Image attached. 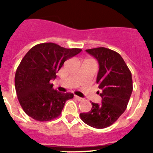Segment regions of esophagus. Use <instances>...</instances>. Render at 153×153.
I'll list each match as a JSON object with an SVG mask.
<instances>
[{"mask_svg":"<svg viewBox=\"0 0 153 153\" xmlns=\"http://www.w3.org/2000/svg\"><path fill=\"white\" fill-rule=\"evenodd\" d=\"M75 98L77 100V101H83V100H84L82 98H80V97L77 96V95H75Z\"/></svg>","mask_w":153,"mask_h":153,"instance_id":"34e87169","label":"esophagus"}]
</instances>
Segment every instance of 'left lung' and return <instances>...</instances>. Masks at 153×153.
<instances>
[{"label": "left lung", "instance_id": "8db88e82", "mask_svg": "<svg viewBox=\"0 0 153 153\" xmlns=\"http://www.w3.org/2000/svg\"><path fill=\"white\" fill-rule=\"evenodd\" d=\"M86 51L99 64L96 82L102 90V102H92L91 110L81 113L80 117L89 126L104 129L114 124L126 109L132 92V74L118 52L105 47Z\"/></svg>", "mask_w": 153, "mask_h": 153}]
</instances>
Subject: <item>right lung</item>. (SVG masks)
<instances>
[{"label":"right lung","mask_w":153,"mask_h":153,"mask_svg":"<svg viewBox=\"0 0 153 153\" xmlns=\"http://www.w3.org/2000/svg\"><path fill=\"white\" fill-rule=\"evenodd\" d=\"M82 49H67L53 43H43L31 48L17 68L15 86L21 107L38 121H49L61 115L71 92L62 93L52 88L50 81L69 58Z\"/></svg>","instance_id":"1"}]
</instances>
